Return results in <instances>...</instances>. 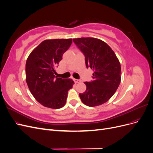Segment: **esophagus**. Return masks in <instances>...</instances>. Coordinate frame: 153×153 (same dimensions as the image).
<instances>
[{
  "instance_id": "1",
  "label": "esophagus",
  "mask_w": 153,
  "mask_h": 153,
  "mask_svg": "<svg viewBox=\"0 0 153 153\" xmlns=\"http://www.w3.org/2000/svg\"><path fill=\"white\" fill-rule=\"evenodd\" d=\"M74 81H75L76 84H78V83H80L82 82L80 80H78V79H74Z\"/></svg>"
}]
</instances>
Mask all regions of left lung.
Listing matches in <instances>:
<instances>
[{"label":"left lung","mask_w":153,"mask_h":153,"mask_svg":"<svg viewBox=\"0 0 153 153\" xmlns=\"http://www.w3.org/2000/svg\"><path fill=\"white\" fill-rule=\"evenodd\" d=\"M85 55L87 68L94 71L93 80L85 82L87 89L80 93L82 103L96 106L108 101L117 89L121 80V68L114 51L103 41L94 38L73 39Z\"/></svg>","instance_id":"obj_1"}]
</instances>
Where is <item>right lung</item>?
<instances>
[{
    "mask_svg": "<svg viewBox=\"0 0 153 153\" xmlns=\"http://www.w3.org/2000/svg\"><path fill=\"white\" fill-rule=\"evenodd\" d=\"M72 39H47L29 55L25 64L26 82L34 98L45 107L61 108L66 103L68 91L74 84L72 79L55 77V68Z\"/></svg>",
    "mask_w": 153,
    "mask_h": 153,
    "instance_id": "1",
    "label": "right lung"
}]
</instances>
